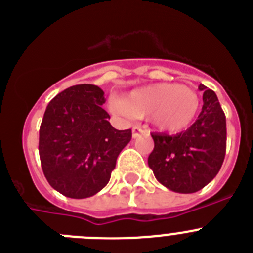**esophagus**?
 Returning a JSON list of instances; mask_svg holds the SVG:
<instances>
[{"mask_svg": "<svg viewBox=\"0 0 253 253\" xmlns=\"http://www.w3.org/2000/svg\"><path fill=\"white\" fill-rule=\"evenodd\" d=\"M143 133H144V129L140 128V126H133V129H131V135H133V138H137L139 134Z\"/></svg>", "mask_w": 253, "mask_h": 253, "instance_id": "1", "label": "esophagus"}]
</instances>
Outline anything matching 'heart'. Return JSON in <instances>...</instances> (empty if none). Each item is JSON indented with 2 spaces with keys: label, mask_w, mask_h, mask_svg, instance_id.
Segmentation results:
<instances>
[{
  "label": "heart",
  "mask_w": 253,
  "mask_h": 253,
  "mask_svg": "<svg viewBox=\"0 0 253 253\" xmlns=\"http://www.w3.org/2000/svg\"><path fill=\"white\" fill-rule=\"evenodd\" d=\"M198 93L178 84H156L131 91L113 109L133 118H149L161 131L180 133L191 125L198 115Z\"/></svg>",
  "instance_id": "heart-1"
}]
</instances>
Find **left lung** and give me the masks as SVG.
<instances>
[{
  "instance_id": "1",
  "label": "left lung",
  "mask_w": 253,
  "mask_h": 253,
  "mask_svg": "<svg viewBox=\"0 0 253 253\" xmlns=\"http://www.w3.org/2000/svg\"><path fill=\"white\" fill-rule=\"evenodd\" d=\"M202 113L189 129L167 135L152 133L154 148L148 166L160 184L171 191L193 194L207 186L219 172L225 156V115L215 92L204 84Z\"/></svg>"
}]
</instances>
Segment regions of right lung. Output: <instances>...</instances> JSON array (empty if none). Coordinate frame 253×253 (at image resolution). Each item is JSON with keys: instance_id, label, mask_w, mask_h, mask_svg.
I'll return each instance as SVG.
<instances>
[{"instance_id": "add662e5", "label": "right lung", "mask_w": 253, "mask_h": 253, "mask_svg": "<svg viewBox=\"0 0 253 253\" xmlns=\"http://www.w3.org/2000/svg\"><path fill=\"white\" fill-rule=\"evenodd\" d=\"M104 91L76 84L46 106L39 130V156L49 185L67 198L84 199L110 180L116 158L131 139V130H116L102 109Z\"/></svg>"}]
</instances>
